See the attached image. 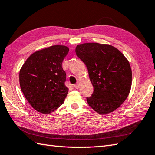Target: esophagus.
Returning a JSON list of instances; mask_svg holds the SVG:
<instances>
[{"instance_id":"1","label":"esophagus","mask_w":155,"mask_h":155,"mask_svg":"<svg viewBox=\"0 0 155 155\" xmlns=\"http://www.w3.org/2000/svg\"><path fill=\"white\" fill-rule=\"evenodd\" d=\"M79 86H80L79 83H77V84H74V87L75 89H78V88H79Z\"/></svg>"}]
</instances>
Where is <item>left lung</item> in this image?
<instances>
[{
	"mask_svg": "<svg viewBox=\"0 0 155 155\" xmlns=\"http://www.w3.org/2000/svg\"><path fill=\"white\" fill-rule=\"evenodd\" d=\"M76 54L89 72L94 88L88 104L105 115L117 109L128 97L132 86V70L124 54L109 44L85 43L76 47Z\"/></svg>",
	"mask_w": 155,
	"mask_h": 155,
	"instance_id": "obj_1",
	"label": "left lung"
}]
</instances>
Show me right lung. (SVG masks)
<instances>
[{"label":"right lung","instance_id":"right-lung-1","mask_svg":"<svg viewBox=\"0 0 155 155\" xmlns=\"http://www.w3.org/2000/svg\"><path fill=\"white\" fill-rule=\"evenodd\" d=\"M68 51V47L60 45L37 51L20 70L21 91L38 112L51 114L64 101L68 89L64 84L66 72L62 63Z\"/></svg>","mask_w":155,"mask_h":155}]
</instances>
